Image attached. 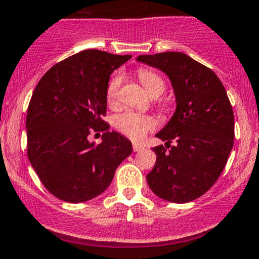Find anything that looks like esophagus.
<instances>
[{"label":"esophagus","mask_w":259,"mask_h":259,"mask_svg":"<svg viewBox=\"0 0 259 259\" xmlns=\"http://www.w3.org/2000/svg\"><path fill=\"white\" fill-rule=\"evenodd\" d=\"M143 146L141 145H139V144H133V150H134L135 152H138V151H140V150H143Z\"/></svg>","instance_id":"34e87169"}]
</instances>
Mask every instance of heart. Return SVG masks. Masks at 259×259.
I'll use <instances>...</instances> for the list:
<instances>
[{
	"label": "heart",
	"instance_id": "obj_1",
	"mask_svg": "<svg viewBox=\"0 0 259 259\" xmlns=\"http://www.w3.org/2000/svg\"><path fill=\"white\" fill-rule=\"evenodd\" d=\"M138 77L141 84L145 88L151 97L164 93L165 91V81L157 74L156 72L151 69H145L141 68L138 72ZM121 77L115 75L109 81L107 88V100L110 105H114L118 102L119 92H120ZM114 126L122 133L125 137L130 138L132 140L139 141L145 138L149 132L155 129L156 121L152 116L143 115V114L134 113V111H125V113L118 114L114 118Z\"/></svg>",
	"mask_w": 259,
	"mask_h": 259
}]
</instances>
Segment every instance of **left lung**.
I'll use <instances>...</instances> for the list:
<instances>
[{
    "label": "left lung",
    "mask_w": 259,
    "mask_h": 259,
    "mask_svg": "<svg viewBox=\"0 0 259 259\" xmlns=\"http://www.w3.org/2000/svg\"><path fill=\"white\" fill-rule=\"evenodd\" d=\"M137 61L162 70L176 98L172 118L156 134L166 143L152 148L156 162L146 175L149 187L170 202L194 201L213 186L232 150L235 116L225 87L213 70L181 52Z\"/></svg>",
    "instance_id": "8db88e82"
}]
</instances>
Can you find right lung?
Wrapping results in <instances>:
<instances>
[{
  "instance_id": "1",
  "label": "right lung",
  "mask_w": 259,
  "mask_h": 259,
  "mask_svg": "<svg viewBox=\"0 0 259 259\" xmlns=\"http://www.w3.org/2000/svg\"><path fill=\"white\" fill-rule=\"evenodd\" d=\"M130 58L81 51L38 81L27 110V155L46 189L59 200L79 203L97 197L132 154V143L109 132L103 120L110 74ZM100 131L103 140L95 146L89 137Z\"/></svg>"
}]
</instances>
